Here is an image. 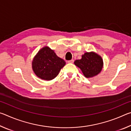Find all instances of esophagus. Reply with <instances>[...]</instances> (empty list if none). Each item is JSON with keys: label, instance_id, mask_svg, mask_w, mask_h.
<instances>
[{"label": "esophagus", "instance_id": "1", "mask_svg": "<svg viewBox=\"0 0 131 131\" xmlns=\"http://www.w3.org/2000/svg\"><path fill=\"white\" fill-rule=\"evenodd\" d=\"M73 62H74L73 59H71V60L68 61V63H73Z\"/></svg>", "mask_w": 131, "mask_h": 131}]
</instances>
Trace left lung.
I'll return each instance as SVG.
<instances>
[{"label":"left lung","mask_w":131,"mask_h":131,"mask_svg":"<svg viewBox=\"0 0 131 131\" xmlns=\"http://www.w3.org/2000/svg\"><path fill=\"white\" fill-rule=\"evenodd\" d=\"M74 64L80 68L85 77H92L96 76L102 69V58L95 52H85L82 58L74 61Z\"/></svg>","instance_id":"obj_1"}]
</instances>
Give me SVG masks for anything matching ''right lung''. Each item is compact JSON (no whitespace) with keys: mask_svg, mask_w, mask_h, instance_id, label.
<instances>
[{"mask_svg":"<svg viewBox=\"0 0 131 131\" xmlns=\"http://www.w3.org/2000/svg\"><path fill=\"white\" fill-rule=\"evenodd\" d=\"M65 63V61L58 57L54 51L45 47L40 50L34 58L32 68L39 78L51 80L58 76Z\"/></svg>","mask_w":131,"mask_h":131,"instance_id":"1","label":"right lung"}]
</instances>
